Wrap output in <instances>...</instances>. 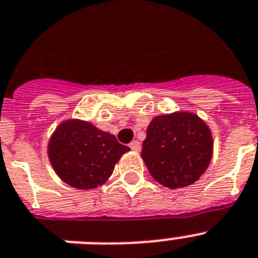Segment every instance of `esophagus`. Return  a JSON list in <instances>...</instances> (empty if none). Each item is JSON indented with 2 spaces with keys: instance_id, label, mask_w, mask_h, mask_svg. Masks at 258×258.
Here are the masks:
<instances>
[{
  "instance_id": "esophagus-1",
  "label": "esophagus",
  "mask_w": 258,
  "mask_h": 258,
  "mask_svg": "<svg viewBox=\"0 0 258 258\" xmlns=\"http://www.w3.org/2000/svg\"><path fill=\"white\" fill-rule=\"evenodd\" d=\"M129 147H131L133 151H140L141 150V144L138 142L137 140L136 141H132L131 144H129Z\"/></svg>"
}]
</instances>
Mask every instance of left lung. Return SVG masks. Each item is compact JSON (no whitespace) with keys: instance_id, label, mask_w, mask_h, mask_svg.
<instances>
[{"instance_id":"1","label":"left lung","mask_w":258,"mask_h":258,"mask_svg":"<svg viewBox=\"0 0 258 258\" xmlns=\"http://www.w3.org/2000/svg\"><path fill=\"white\" fill-rule=\"evenodd\" d=\"M213 138L193 113L158 116L147 127L141 156L154 179L171 189L190 185L208 168Z\"/></svg>"}]
</instances>
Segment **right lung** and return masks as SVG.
I'll list each match as a JSON object with an SVG mask.
<instances>
[{
    "label": "right lung",
    "instance_id": "1",
    "mask_svg": "<svg viewBox=\"0 0 258 258\" xmlns=\"http://www.w3.org/2000/svg\"><path fill=\"white\" fill-rule=\"evenodd\" d=\"M131 149L90 122L70 120L57 127L48 154L61 179L77 189L98 188L112 175L114 164Z\"/></svg>",
    "mask_w": 258,
    "mask_h": 258
}]
</instances>
